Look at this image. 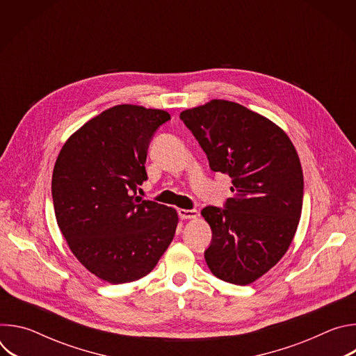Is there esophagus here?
Segmentation results:
<instances>
[{"mask_svg":"<svg viewBox=\"0 0 356 356\" xmlns=\"http://www.w3.org/2000/svg\"><path fill=\"white\" fill-rule=\"evenodd\" d=\"M179 216L181 220H191V218H197L198 217V213L195 210H184V209H180L179 210Z\"/></svg>","mask_w":356,"mask_h":356,"instance_id":"1","label":"esophagus"}]
</instances>
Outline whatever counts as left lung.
Listing matches in <instances>:
<instances>
[{"label":"left lung","instance_id":"obj_1","mask_svg":"<svg viewBox=\"0 0 356 356\" xmlns=\"http://www.w3.org/2000/svg\"><path fill=\"white\" fill-rule=\"evenodd\" d=\"M214 172L231 177L225 210L201 211L213 242L204 258L218 279L246 286L287 252L301 217L302 170L287 134L269 118L228 99L180 113Z\"/></svg>","mask_w":356,"mask_h":356}]
</instances>
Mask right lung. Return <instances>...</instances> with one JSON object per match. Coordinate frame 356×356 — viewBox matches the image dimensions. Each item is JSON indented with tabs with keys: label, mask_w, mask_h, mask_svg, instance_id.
Returning a JSON list of instances; mask_svg holds the SVG:
<instances>
[{
	"label": "right lung",
	"mask_w": 356,
	"mask_h": 356,
	"mask_svg": "<svg viewBox=\"0 0 356 356\" xmlns=\"http://www.w3.org/2000/svg\"><path fill=\"white\" fill-rule=\"evenodd\" d=\"M169 120L163 110L111 107L72 134L56 159L58 225L77 261L111 284L150 273L175 236L177 211L136 195L150 138Z\"/></svg>",
	"instance_id": "1"
}]
</instances>
